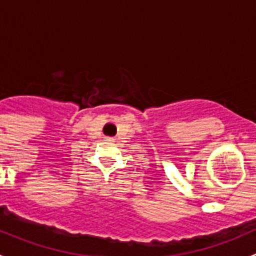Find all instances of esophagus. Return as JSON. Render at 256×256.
Wrapping results in <instances>:
<instances>
[{
  "label": "esophagus",
  "instance_id": "1",
  "mask_svg": "<svg viewBox=\"0 0 256 256\" xmlns=\"http://www.w3.org/2000/svg\"><path fill=\"white\" fill-rule=\"evenodd\" d=\"M108 141H114V138H108Z\"/></svg>",
  "mask_w": 256,
  "mask_h": 256
}]
</instances>
